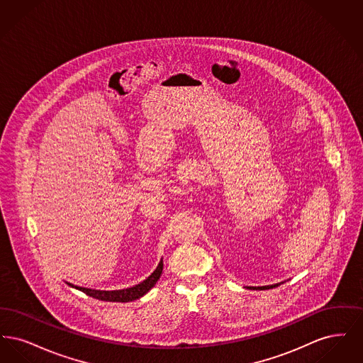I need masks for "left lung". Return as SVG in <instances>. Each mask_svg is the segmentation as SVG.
<instances>
[{
    "instance_id": "left-lung-1",
    "label": "left lung",
    "mask_w": 363,
    "mask_h": 363,
    "mask_svg": "<svg viewBox=\"0 0 363 363\" xmlns=\"http://www.w3.org/2000/svg\"><path fill=\"white\" fill-rule=\"evenodd\" d=\"M281 283H284V281H280V283H277V284H269V286H259V287H249V286H246L245 289H249V290H269V289H275L277 286H280Z\"/></svg>"
}]
</instances>
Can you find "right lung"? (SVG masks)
<instances>
[{
  "label": "right lung",
  "instance_id": "right-lung-1",
  "mask_svg": "<svg viewBox=\"0 0 363 363\" xmlns=\"http://www.w3.org/2000/svg\"><path fill=\"white\" fill-rule=\"evenodd\" d=\"M162 271H163V259L159 261L157 267H156L155 271L147 277L145 280H143L141 283H138L133 287H129V289H122V290H113V291H104V290H94V289H86V287H79V286H74L72 283L67 284L76 289V290H80L83 293L92 296V298H96V299H101V301H107V302H130V301H135L141 298L143 295L148 293L154 286L156 284V281L159 280V277L162 275Z\"/></svg>",
  "mask_w": 363,
  "mask_h": 363
}]
</instances>
